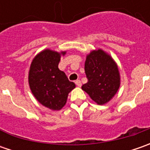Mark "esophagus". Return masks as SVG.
Instances as JSON below:
<instances>
[{
  "label": "esophagus",
  "mask_w": 150,
  "mask_h": 150,
  "mask_svg": "<svg viewBox=\"0 0 150 150\" xmlns=\"http://www.w3.org/2000/svg\"><path fill=\"white\" fill-rule=\"evenodd\" d=\"M75 83H76V85H77L78 87H81V86H82V83H81L80 80H77V81L75 82Z\"/></svg>",
  "instance_id": "obj_1"
}]
</instances>
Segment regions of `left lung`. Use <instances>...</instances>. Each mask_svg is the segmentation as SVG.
<instances>
[{
    "instance_id": "1",
    "label": "left lung",
    "mask_w": 150,
    "mask_h": 150,
    "mask_svg": "<svg viewBox=\"0 0 150 150\" xmlns=\"http://www.w3.org/2000/svg\"><path fill=\"white\" fill-rule=\"evenodd\" d=\"M84 69L88 83L82 86V89L98 104L108 103L120 85L119 72L114 61L103 50L93 51L87 56Z\"/></svg>"
}]
</instances>
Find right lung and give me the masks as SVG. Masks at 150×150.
I'll return each mask as SVG.
<instances>
[{
  "label": "right lung",
  "mask_w": 150,
  "mask_h": 150,
  "mask_svg": "<svg viewBox=\"0 0 150 150\" xmlns=\"http://www.w3.org/2000/svg\"><path fill=\"white\" fill-rule=\"evenodd\" d=\"M61 54L49 49L40 52L32 61L28 77L34 97L52 110H59L64 106L68 93L75 88V83L70 82L65 72L58 68Z\"/></svg>",
  "instance_id": "add662e5"
}]
</instances>
